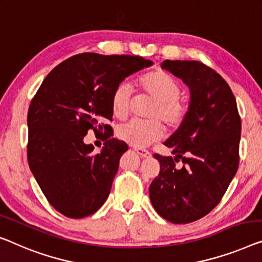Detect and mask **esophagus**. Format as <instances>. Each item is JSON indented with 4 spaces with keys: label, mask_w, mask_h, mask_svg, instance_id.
Wrapping results in <instances>:
<instances>
[{
    "label": "esophagus",
    "mask_w": 262,
    "mask_h": 262,
    "mask_svg": "<svg viewBox=\"0 0 262 262\" xmlns=\"http://www.w3.org/2000/svg\"><path fill=\"white\" fill-rule=\"evenodd\" d=\"M135 151L136 153H138L140 156H141V158H144V159H148V158H150V151H148V150H146V149H142V148H135Z\"/></svg>",
    "instance_id": "34e87169"
}]
</instances>
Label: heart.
Returning <instances> with one entry per match:
<instances>
[{
	"label": "heart",
	"mask_w": 262,
	"mask_h": 262,
	"mask_svg": "<svg viewBox=\"0 0 262 262\" xmlns=\"http://www.w3.org/2000/svg\"><path fill=\"white\" fill-rule=\"evenodd\" d=\"M139 89L155 100L148 112L150 120H130L116 129V136L129 146L141 148L160 140L165 128L178 129L188 115V104L180 97L181 88L169 73L162 69L148 72L138 81ZM133 91L129 83L121 82L112 94V112L115 118L124 119L129 114Z\"/></svg>",
	"instance_id": "heart-1"
}]
</instances>
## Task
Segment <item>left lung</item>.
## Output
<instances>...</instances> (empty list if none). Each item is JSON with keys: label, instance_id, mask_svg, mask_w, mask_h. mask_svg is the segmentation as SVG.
Instances as JSON below:
<instances>
[{"label": "left lung", "instance_id": "left-lung-1", "mask_svg": "<svg viewBox=\"0 0 262 262\" xmlns=\"http://www.w3.org/2000/svg\"><path fill=\"white\" fill-rule=\"evenodd\" d=\"M161 67L182 79L192 97L185 122L163 143L174 158L154 154L160 173L149 196L167 221L189 224L215 208L239 168L241 119L232 89L214 69L180 60H166Z\"/></svg>", "mask_w": 262, "mask_h": 262}]
</instances>
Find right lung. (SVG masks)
<instances>
[{
  "label": "right lung",
  "instance_id": "add662e5",
  "mask_svg": "<svg viewBox=\"0 0 262 262\" xmlns=\"http://www.w3.org/2000/svg\"><path fill=\"white\" fill-rule=\"evenodd\" d=\"M142 56L77 54L56 66L28 111L27 155L50 205L63 215H92L104 204L126 142L112 139V94L124 77L150 67ZM93 129L105 147L92 153L83 138Z\"/></svg>",
  "mask_w": 262,
  "mask_h": 262
}]
</instances>
